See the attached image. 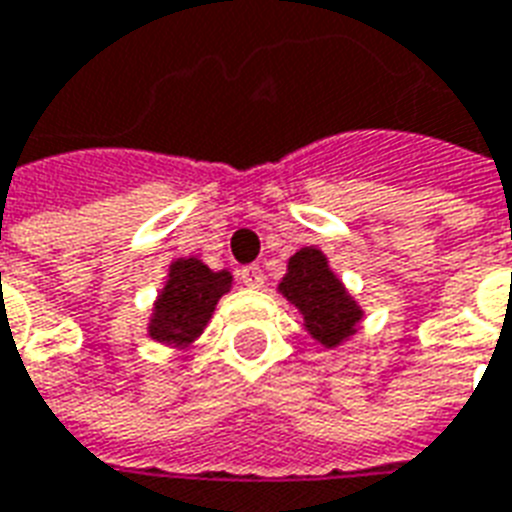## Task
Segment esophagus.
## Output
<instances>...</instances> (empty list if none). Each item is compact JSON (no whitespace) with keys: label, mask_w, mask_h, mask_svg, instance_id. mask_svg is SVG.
<instances>
[{"label":"esophagus","mask_w":512,"mask_h":512,"mask_svg":"<svg viewBox=\"0 0 512 512\" xmlns=\"http://www.w3.org/2000/svg\"><path fill=\"white\" fill-rule=\"evenodd\" d=\"M240 280H243L248 288H261V285H264V272H261V267L251 264V267L240 269Z\"/></svg>","instance_id":"34e87169"}]
</instances>
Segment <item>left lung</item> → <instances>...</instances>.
<instances>
[{
    "label": "left lung",
    "mask_w": 512,
    "mask_h": 512,
    "mask_svg": "<svg viewBox=\"0 0 512 512\" xmlns=\"http://www.w3.org/2000/svg\"><path fill=\"white\" fill-rule=\"evenodd\" d=\"M277 293H283V299L299 310L307 334L326 350H336L358 334L363 307L318 245H304L293 253L277 283Z\"/></svg>",
    "instance_id": "left-lung-1"
}]
</instances>
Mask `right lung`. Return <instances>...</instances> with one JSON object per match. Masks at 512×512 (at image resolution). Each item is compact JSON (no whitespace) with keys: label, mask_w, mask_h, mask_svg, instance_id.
I'll return each instance as SVG.
<instances>
[{"label":"right lung","mask_w":512,"mask_h":512,"mask_svg":"<svg viewBox=\"0 0 512 512\" xmlns=\"http://www.w3.org/2000/svg\"><path fill=\"white\" fill-rule=\"evenodd\" d=\"M232 280L235 277L229 269L216 272L197 256L173 259L152 304L146 336L173 350L192 347L211 323L221 296L232 291Z\"/></svg>","instance_id":"right-lung-1"}]
</instances>
